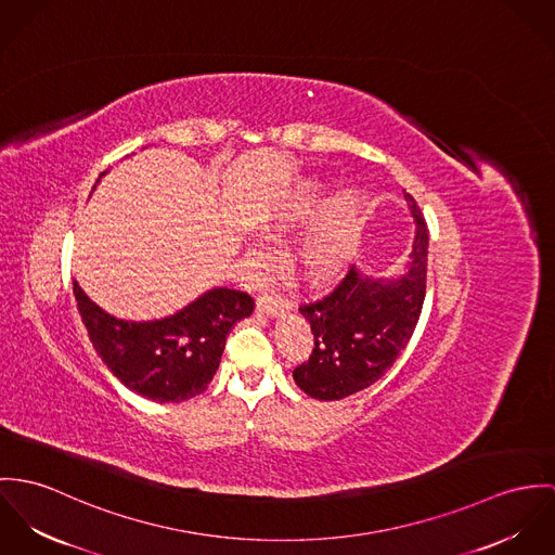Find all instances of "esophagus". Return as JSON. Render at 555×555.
I'll use <instances>...</instances> for the list:
<instances>
[{
  "mask_svg": "<svg viewBox=\"0 0 555 555\" xmlns=\"http://www.w3.org/2000/svg\"><path fill=\"white\" fill-rule=\"evenodd\" d=\"M283 308H285V298H283L281 292L270 289V292H263V294L257 296V310H261V312L276 314V312H281Z\"/></svg>",
  "mask_w": 555,
  "mask_h": 555,
  "instance_id": "esophagus-1",
  "label": "esophagus"
}]
</instances>
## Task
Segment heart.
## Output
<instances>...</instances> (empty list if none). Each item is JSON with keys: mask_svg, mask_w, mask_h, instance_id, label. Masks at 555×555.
<instances>
[{"mask_svg": "<svg viewBox=\"0 0 555 555\" xmlns=\"http://www.w3.org/2000/svg\"><path fill=\"white\" fill-rule=\"evenodd\" d=\"M319 202V191L308 189L294 206V210L283 219V223H294L307 219ZM360 219V195L356 191H343L327 208L323 219L308 230L307 236L298 243L296 261L300 272L310 281L330 279L347 261L356 245Z\"/></svg>", "mask_w": 555, "mask_h": 555, "instance_id": "heart-1", "label": "heart"}]
</instances>
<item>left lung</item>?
<instances>
[{"instance_id":"left-lung-1","label":"left lung","mask_w":555,"mask_h":555,"mask_svg":"<svg viewBox=\"0 0 555 555\" xmlns=\"http://www.w3.org/2000/svg\"><path fill=\"white\" fill-rule=\"evenodd\" d=\"M417 236L409 272L400 281H372L353 266L321 298L300 305L312 349L294 369L298 387L317 400H340L376 383L409 345L426 298L428 225L413 199Z\"/></svg>"}]
</instances>
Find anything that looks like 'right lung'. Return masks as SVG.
Here are the masks:
<instances>
[{
  "instance_id": "right-lung-1",
  "label": "right lung",
  "mask_w": 555,
  "mask_h": 555,
  "mask_svg": "<svg viewBox=\"0 0 555 555\" xmlns=\"http://www.w3.org/2000/svg\"><path fill=\"white\" fill-rule=\"evenodd\" d=\"M74 296L102 362L125 387L162 404L183 402L206 389L230 330L255 308L245 292L219 287L168 319L133 323L104 312L76 281Z\"/></svg>"
}]
</instances>
